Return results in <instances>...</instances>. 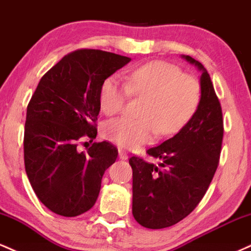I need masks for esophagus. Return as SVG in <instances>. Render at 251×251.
Segmentation results:
<instances>
[{
	"mask_svg": "<svg viewBox=\"0 0 251 251\" xmlns=\"http://www.w3.org/2000/svg\"><path fill=\"white\" fill-rule=\"evenodd\" d=\"M119 158L122 160H126L127 159V153H126L125 151H124V150H122V149H119Z\"/></svg>",
	"mask_w": 251,
	"mask_h": 251,
	"instance_id": "34e87169",
	"label": "esophagus"
}]
</instances>
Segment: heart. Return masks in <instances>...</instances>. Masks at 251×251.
Segmentation results:
<instances>
[{"instance_id":"b5f03b06","label":"heart","mask_w":251,"mask_h":251,"mask_svg":"<svg viewBox=\"0 0 251 251\" xmlns=\"http://www.w3.org/2000/svg\"><path fill=\"white\" fill-rule=\"evenodd\" d=\"M131 94L145 98L140 118H116L102 128L106 139L128 150L150 143L158 132L160 135L179 132L197 112L201 87L196 77L184 74L174 63L152 61L129 72L127 83L116 75L106 77L100 86V107L108 116L119 113Z\"/></svg>"}]
</instances>
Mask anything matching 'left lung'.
I'll list each match as a JSON object with an SVG mask.
<instances>
[{
  "mask_svg": "<svg viewBox=\"0 0 251 251\" xmlns=\"http://www.w3.org/2000/svg\"><path fill=\"white\" fill-rule=\"evenodd\" d=\"M181 57L201 73L197 112L177 134L148 150L159 163L135 155L128 160L133 171L132 214L149 229L175 226L191 214L205 195L220 160L224 132L220 100L204 66L189 55Z\"/></svg>",
  "mask_w": 251,
  "mask_h": 251,
  "instance_id": "8db88e82",
  "label": "left lung"
}]
</instances>
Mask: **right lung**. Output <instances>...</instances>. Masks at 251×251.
<instances>
[{"label":"right lung","mask_w":251,"mask_h":251,"mask_svg":"<svg viewBox=\"0 0 251 251\" xmlns=\"http://www.w3.org/2000/svg\"><path fill=\"white\" fill-rule=\"evenodd\" d=\"M131 61L98 50L63 56L40 80L27 107L25 166L37 198L54 214L75 217L96 204L105 171L118 150L108 142L79 152L82 138L96 139L100 86Z\"/></svg>","instance_id":"right-lung-1"}]
</instances>
